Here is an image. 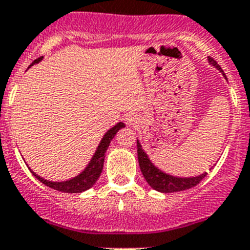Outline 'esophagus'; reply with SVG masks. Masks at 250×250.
<instances>
[{"mask_svg":"<svg viewBox=\"0 0 250 250\" xmlns=\"http://www.w3.org/2000/svg\"><path fill=\"white\" fill-rule=\"evenodd\" d=\"M125 122H127V125H135L137 123V119H136L135 115H128L127 118H125Z\"/></svg>","mask_w":250,"mask_h":250,"instance_id":"34e87169","label":"esophagus"}]
</instances>
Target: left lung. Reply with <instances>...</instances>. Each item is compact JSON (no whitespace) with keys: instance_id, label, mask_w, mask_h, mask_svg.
<instances>
[{"instance_id":"1","label":"left lung","mask_w":250,"mask_h":250,"mask_svg":"<svg viewBox=\"0 0 250 250\" xmlns=\"http://www.w3.org/2000/svg\"><path fill=\"white\" fill-rule=\"evenodd\" d=\"M209 63L213 64V66L217 68L219 71H221L222 75L225 76L224 71L221 70V67L217 64L213 58H208ZM226 79V76H225ZM137 156H138V164H140V169H141V173L144 175V178L146 179L148 184L151 186V188H154L157 192L163 193H173V192H180V190L189 189L192 187H196L197 184H200L201 180L206 177L207 173H203L198 177L193 178H178L173 177V175H169V174H165L164 171L159 170L156 167H155L152 163L150 161L148 156L146 155L144 150H142L141 144L138 142L137 140Z\"/></svg>"}]
</instances>
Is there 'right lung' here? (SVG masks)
Masks as SVG:
<instances>
[{
    "label": "right lung",
    "instance_id": "add662e5",
    "mask_svg": "<svg viewBox=\"0 0 250 250\" xmlns=\"http://www.w3.org/2000/svg\"><path fill=\"white\" fill-rule=\"evenodd\" d=\"M42 58L43 57L35 60L34 62L31 63V66L34 63H38ZM123 127H125V123L119 122V123H117V125L113 127V128H110L106 132L102 141H100L98 148H96L93 159L90 160L89 165H87V167H85V170L81 174H79L77 177L72 178V179L70 180H66V182H50V180L43 179L42 177H39V175L35 174L34 171H31V173H33V175H34L37 179L41 180L44 186L49 187V188H53V189L56 190H60V192L81 193L83 192V190H87L95 184L98 178L100 177V174H102L103 170V165H104V157H105V152L109 147V144H110V141L114 138L115 133H117L121 128H123Z\"/></svg>",
    "mask_w": 250,
    "mask_h": 250
}]
</instances>
